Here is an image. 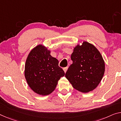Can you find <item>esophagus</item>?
Returning a JSON list of instances; mask_svg holds the SVG:
<instances>
[{
	"label": "esophagus",
	"mask_w": 121,
	"mask_h": 121,
	"mask_svg": "<svg viewBox=\"0 0 121 121\" xmlns=\"http://www.w3.org/2000/svg\"><path fill=\"white\" fill-rule=\"evenodd\" d=\"M68 67H65V68H63V70H64V71L65 73H66V72L67 71V70H68Z\"/></svg>",
	"instance_id": "1"
}]
</instances>
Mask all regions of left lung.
<instances>
[{
  "label": "left lung",
  "instance_id": "left-lung-1",
  "mask_svg": "<svg viewBox=\"0 0 121 121\" xmlns=\"http://www.w3.org/2000/svg\"><path fill=\"white\" fill-rule=\"evenodd\" d=\"M72 64L65 77L76 90L82 93L91 91L101 82L105 72V63L101 53L94 45L84 41L73 48Z\"/></svg>",
  "mask_w": 121,
  "mask_h": 121
}]
</instances>
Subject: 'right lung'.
<instances>
[{
	"label": "right lung",
	"mask_w": 121,
	"mask_h": 121,
	"mask_svg": "<svg viewBox=\"0 0 121 121\" xmlns=\"http://www.w3.org/2000/svg\"><path fill=\"white\" fill-rule=\"evenodd\" d=\"M42 44L31 50L26 60L24 76L30 88L36 94L46 96L55 90L65 73L58 66V59Z\"/></svg>",
	"instance_id": "add662e5"
}]
</instances>
